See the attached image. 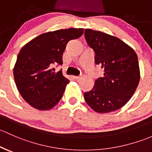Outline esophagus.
<instances>
[{"instance_id":"obj_1","label":"esophagus","mask_w":152,"mask_h":152,"mask_svg":"<svg viewBox=\"0 0 152 152\" xmlns=\"http://www.w3.org/2000/svg\"><path fill=\"white\" fill-rule=\"evenodd\" d=\"M72 77L74 78V79H79L80 77V76H72Z\"/></svg>"}]
</instances>
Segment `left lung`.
Segmentation results:
<instances>
[{
  "instance_id": "left-lung-1",
  "label": "left lung",
  "mask_w": 152,
  "mask_h": 152,
  "mask_svg": "<svg viewBox=\"0 0 152 152\" xmlns=\"http://www.w3.org/2000/svg\"><path fill=\"white\" fill-rule=\"evenodd\" d=\"M85 39L94 51L95 64L104 69L103 77L84 93L85 101L100 113L118 110L130 99L140 81L137 54L121 39L101 31L86 29Z\"/></svg>"
}]
</instances>
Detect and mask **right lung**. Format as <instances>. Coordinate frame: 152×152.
Wrapping results in <instances>:
<instances>
[{"mask_svg": "<svg viewBox=\"0 0 152 152\" xmlns=\"http://www.w3.org/2000/svg\"><path fill=\"white\" fill-rule=\"evenodd\" d=\"M83 34V28L50 31L36 37L22 48L14 67V77L19 92L30 105L46 110L59 102L69 80L61 70L56 72L53 66L62 65L67 43Z\"/></svg>", "mask_w": 152, "mask_h": 152, "instance_id": "1", "label": "right lung"}]
</instances>
